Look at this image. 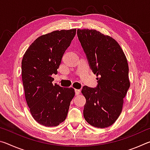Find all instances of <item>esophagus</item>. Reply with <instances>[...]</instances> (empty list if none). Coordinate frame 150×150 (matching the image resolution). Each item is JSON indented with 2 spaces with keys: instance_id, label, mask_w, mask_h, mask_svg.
<instances>
[{
  "instance_id": "1",
  "label": "esophagus",
  "mask_w": 150,
  "mask_h": 150,
  "mask_svg": "<svg viewBox=\"0 0 150 150\" xmlns=\"http://www.w3.org/2000/svg\"><path fill=\"white\" fill-rule=\"evenodd\" d=\"M75 95H79L80 93H81V90L80 89H75Z\"/></svg>"
}]
</instances>
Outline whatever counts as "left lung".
Returning <instances> with one entry per match:
<instances>
[{
    "label": "left lung",
    "instance_id": "8db88e82",
    "mask_svg": "<svg viewBox=\"0 0 150 150\" xmlns=\"http://www.w3.org/2000/svg\"><path fill=\"white\" fill-rule=\"evenodd\" d=\"M77 36L98 80L96 88L84 86L81 91L86 98L83 116L91 126L107 128L120 116L130 87L128 62L120 45L109 35L78 29Z\"/></svg>",
    "mask_w": 150,
    "mask_h": 150
}]
</instances>
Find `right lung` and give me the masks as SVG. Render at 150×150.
Returning <instances> with one entry per match:
<instances>
[{"instance_id":"1","label":"right lung","mask_w":150,"mask_h":150,"mask_svg":"<svg viewBox=\"0 0 150 150\" xmlns=\"http://www.w3.org/2000/svg\"><path fill=\"white\" fill-rule=\"evenodd\" d=\"M76 29L56 30L34 40L22 61V78L27 105L33 118L44 126H57L67 117L75 96L72 87L52 84L63 54Z\"/></svg>"}]
</instances>
